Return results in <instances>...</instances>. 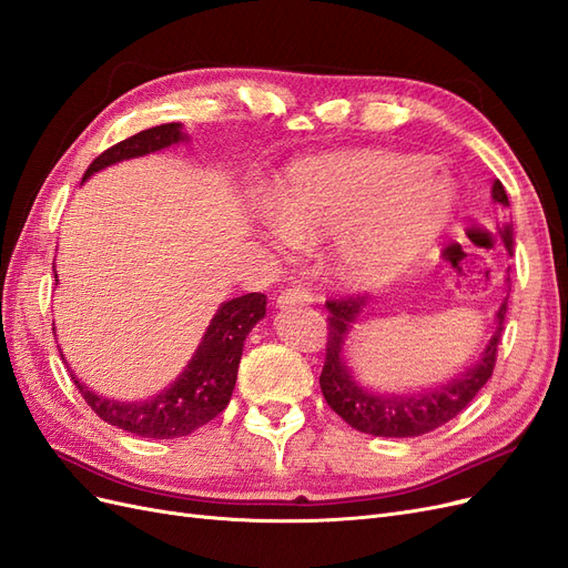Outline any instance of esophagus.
<instances>
[{
  "mask_svg": "<svg viewBox=\"0 0 568 568\" xmlns=\"http://www.w3.org/2000/svg\"><path fill=\"white\" fill-rule=\"evenodd\" d=\"M315 298L307 288H286L282 294L274 298V307H280V311H286V307H294V305H311Z\"/></svg>",
  "mask_w": 568,
  "mask_h": 568,
  "instance_id": "34e87169",
  "label": "esophagus"
}]
</instances>
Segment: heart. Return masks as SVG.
Wrapping results in <instances>:
<instances>
[{"label":"heart","mask_w":568,"mask_h":568,"mask_svg":"<svg viewBox=\"0 0 568 568\" xmlns=\"http://www.w3.org/2000/svg\"><path fill=\"white\" fill-rule=\"evenodd\" d=\"M457 209L453 184L417 156L338 151L305 159L272 189L267 234L282 248L336 239V272L374 288L432 248Z\"/></svg>","instance_id":"1"}]
</instances>
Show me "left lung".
<instances>
[{
	"instance_id": "obj_1",
	"label": "left lung",
	"mask_w": 568,
	"mask_h": 568,
	"mask_svg": "<svg viewBox=\"0 0 568 568\" xmlns=\"http://www.w3.org/2000/svg\"><path fill=\"white\" fill-rule=\"evenodd\" d=\"M490 196L495 203L509 209V199L500 180L493 182ZM503 244L511 251L509 222L500 227ZM507 294L495 313V326L488 343L478 351L471 363L450 376L448 382L426 386L419 390H374L357 379L351 367L353 336L357 326H363L369 315V298L348 301H326L329 311V341H326V359L320 376V388L324 400L336 415L357 432L382 438H415L434 432V428L448 424L467 407L476 393L486 386L495 367L497 343H500L503 322L509 298V270H507Z\"/></svg>"
}]
</instances>
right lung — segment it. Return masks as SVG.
Segmentation results:
<instances>
[{
	"mask_svg": "<svg viewBox=\"0 0 568 568\" xmlns=\"http://www.w3.org/2000/svg\"><path fill=\"white\" fill-rule=\"evenodd\" d=\"M192 140L184 132L182 123H165L149 128L130 140L120 142L101 153L99 159L84 173L82 182H88L94 173L115 163L132 161L159 153L163 149L178 146ZM59 284V274L54 272ZM265 294H244L239 298L220 303L215 315L199 341L196 351L189 357L182 372L156 395L146 400H115L99 395L71 369L73 382L82 398L97 412V415L111 426L123 428L128 434L142 438H180L196 432L199 426L215 419L227 407L236 384L239 363H242L244 343L253 326L265 317ZM57 329V326H54ZM63 357V353H61ZM65 363V357H63ZM68 365V363H65Z\"/></svg>",
	"mask_w": 568,
	"mask_h": 568,
	"instance_id": "obj_1",
	"label": "right lung"
}]
</instances>
